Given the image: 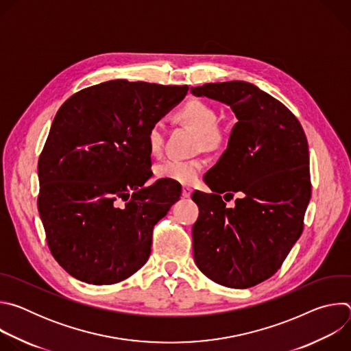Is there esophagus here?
<instances>
[{"mask_svg":"<svg viewBox=\"0 0 351 351\" xmlns=\"http://www.w3.org/2000/svg\"><path fill=\"white\" fill-rule=\"evenodd\" d=\"M191 187H189V186H183V189H182V195H183V198H189L190 195H191Z\"/></svg>","mask_w":351,"mask_h":351,"instance_id":"1","label":"esophagus"}]
</instances>
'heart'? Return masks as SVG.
Returning <instances> with one entry per match:
<instances>
[{"label": "heart", "mask_w": 351, "mask_h": 351, "mask_svg": "<svg viewBox=\"0 0 351 351\" xmlns=\"http://www.w3.org/2000/svg\"><path fill=\"white\" fill-rule=\"evenodd\" d=\"M178 117L191 125L199 134V145L207 149H214L225 143V133L217 126L218 114L217 110L203 101V99L193 98L184 103L179 111ZM148 152L153 157H160L164 153L165 145V126L162 122H154L147 130L145 136ZM204 168V161L202 158L180 160L171 158L156 167V175L161 179L171 182L191 184L194 183Z\"/></svg>", "instance_id": "1"}]
</instances>
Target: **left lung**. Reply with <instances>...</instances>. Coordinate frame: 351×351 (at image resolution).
I'll return each instance as SVG.
<instances>
[{
    "mask_svg": "<svg viewBox=\"0 0 351 351\" xmlns=\"http://www.w3.org/2000/svg\"><path fill=\"white\" fill-rule=\"evenodd\" d=\"M190 91L229 106L237 118L226 152L208 171L214 193L191 195L199 210L191 230L194 261L215 283L252 287L282 267L303 233L311 198L307 137L289 108L252 83H207ZM234 192L239 197L228 209Z\"/></svg>",
    "mask_w": 351,
    "mask_h": 351,
    "instance_id": "obj_1",
    "label": "left lung"
}]
</instances>
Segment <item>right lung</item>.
<instances>
[{
	"instance_id": "right-lung-1",
	"label": "right lung",
	"mask_w": 351,
	"mask_h": 351,
	"mask_svg": "<svg viewBox=\"0 0 351 351\" xmlns=\"http://www.w3.org/2000/svg\"><path fill=\"white\" fill-rule=\"evenodd\" d=\"M187 90L110 80L58 110L38 158L37 207L49 252L73 278L114 285L147 263L154 225L182 190L167 179L145 186V136Z\"/></svg>"
}]
</instances>
